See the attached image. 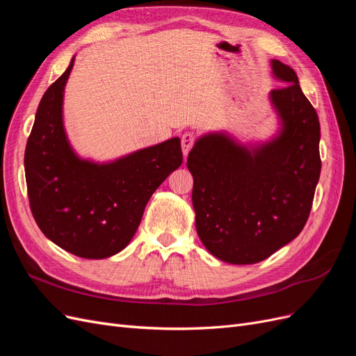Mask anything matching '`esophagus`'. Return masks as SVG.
Instances as JSON below:
<instances>
[{"label":"esophagus","instance_id":"esophagus-1","mask_svg":"<svg viewBox=\"0 0 356 356\" xmlns=\"http://www.w3.org/2000/svg\"><path fill=\"white\" fill-rule=\"evenodd\" d=\"M195 143H196V134H193V132L182 134L181 147H182V153H184V156L188 154V152L191 149V147L195 145Z\"/></svg>","mask_w":356,"mask_h":356}]
</instances>
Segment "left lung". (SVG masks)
I'll list each match as a JSON object with an SVG mask.
<instances>
[{
	"mask_svg": "<svg viewBox=\"0 0 356 356\" xmlns=\"http://www.w3.org/2000/svg\"><path fill=\"white\" fill-rule=\"evenodd\" d=\"M285 84L270 92L282 118L272 143L252 152L225 135H207L187 159L196 230L207 250L232 264L260 263L303 230L321 174V126L297 74L272 60Z\"/></svg>",
	"mask_w": 356,
	"mask_h": 356,
	"instance_id": "left-lung-1",
	"label": "left lung"
}]
</instances>
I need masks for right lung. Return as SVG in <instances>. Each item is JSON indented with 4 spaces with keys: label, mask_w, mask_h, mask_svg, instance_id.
<instances>
[{
    "label": "right lung",
    "mask_w": 356,
    "mask_h": 356,
    "mask_svg": "<svg viewBox=\"0 0 356 356\" xmlns=\"http://www.w3.org/2000/svg\"><path fill=\"white\" fill-rule=\"evenodd\" d=\"M74 65L42 95L25 149L31 212L62 250L90 260L120 252L132 241L145 204L182 163L179 138L96 165L71 149L62 123L63 89Z\"/></svg>",
    "instance_id": "right-lung-1"
}]
</instances>
